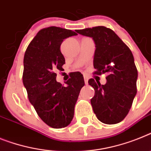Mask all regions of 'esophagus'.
I'll use <instances>...</instances> for the list:
<instances>
[{"instance_id": "34e87169", "label": "esophagus", "mask_w": 151, "mask_h": 151, "mask_svg": "<svg viewBox=\"0 0 151 151\" xmlns=\"http://www.w3.org/2000/svg\"><path fill=\"white\" fill-rule=\"evenodd\" d=\"M83 79H84V83L85 84H88V77L87 76H83Z\"/></svg>"}]
</instances>
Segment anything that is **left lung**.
Wrapping results in <instances>:
<instances>
[{"mask_svg":"<svg viewBox=\"0 0 151 151\" xmlns=\"http://www.w3.org/2000/svg\"><path fill=\"white\" fill-rule=\"evenodd\" d=\"M76 31L94 40L95 74L108 73L104 85L93 78L88 81L95 91L91 100L93 112L104 124L121 122L128 114L137 93V70L132 52L114 30L106 27Z\"/></svg>","mask_w":151,"mask_h":151,"instance_id":"left-lung-1","label":"left lung"}]
</instances>
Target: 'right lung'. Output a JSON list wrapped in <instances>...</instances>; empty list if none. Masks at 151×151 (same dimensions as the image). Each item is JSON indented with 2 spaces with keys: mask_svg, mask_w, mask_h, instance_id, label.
<instances>
[{
  "mask_svg": "<svg viewBox=\"0 0 151 151\" xmlns=\"http://www.w3.org/2000/svg\"><path fill=\"white\" fill-rule=\"evenodd\" d=\"M78 34L58 27L41 29L31 40L24 57L23 83L28 99L40 119L53 128L69 125L80 91L84 86L83 75L76 73L67 85L57 82L65 59L60 47L64 39Z\"/></svg>",
  "mask_w": 151,
  "mask_h": 151,
  "instance_id": "1",
  "label": "right lung"
}]
</instances>
